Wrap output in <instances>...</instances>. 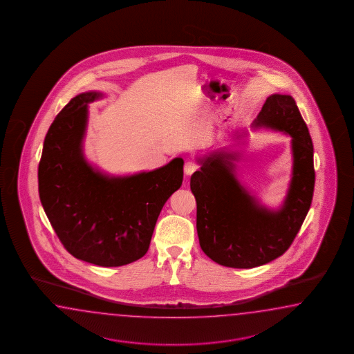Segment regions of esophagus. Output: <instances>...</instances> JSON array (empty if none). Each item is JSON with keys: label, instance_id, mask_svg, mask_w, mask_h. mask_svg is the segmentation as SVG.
<instances>
[{"label": "esophagus", "instance_id": "1", "mask_svg": "<svg viewBox=\"0 0 354 354\" xmlns=\"http://www.w3.org/2000/svg\"><path fill=\"white\" fill-rule=\"evenodd\" d=\"M199 169V165L196 164V162H194V161H187L185 162V166H184V171H185V174L187 175H192V174L194 173V171H196Z\"/></svg>", "mask_w": 354, "mask_h": 354}]
</instances>
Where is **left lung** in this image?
I'll list each match as a JSON object with an SVG mask.
<instances>
[{"label":"left lung","instance_id":"obj_1","mask_svg":"<svg viewBox=\"0 0 354 354\" xmlns=\"http://www.w3.org/2000/svg\"><path fill=\"white\" fill-rule=\"evenodd\" d=\"M254 126L292 136L293 176L281 211L259 207L241 187L231 162L235 153L205 158L190 178L199 245L208 258L223 267L249 269L283 255L299 234L314 196V146L295 99L270 95Z\"/></svg>","mask_w":354,"mask_h":354}]
</instances>
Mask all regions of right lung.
<instances>
[{
    "label": "right lung",
    "instance_id": "obj_1",
    "mask_svg": "<svg viewBox=\"0 0 354 354\" xmlns=\"http://www.w3.org/2000/svg\"><path fill=\"white\" fill-rule=\"evenodd\" d=\"M80 94L48 129L38 169L41 205L64 249L100 267H120L147 252L166 201L183 183V158L126 178L95 171L82 155L87 104Z\"/></svg>",
    "mask_w": 354,
    "mask_h": 354
}]
</instances>
